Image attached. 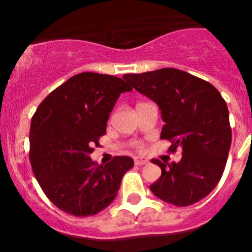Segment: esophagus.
<instances>
[{
  "mask_svg": "<svg viewBox=\"0 0 252 252\" xmlns=\"http://www.w3.org/2000/svg\"><path fill=\"white\" fill-rule=\"evenodd\" d=\"M147 158H145V157H135V159H134V163L136 164V166H144V164L147 163Z\"/></svg>",
  "mask_w": 252,
  "mask_h": 252,
  "instance_id": "obj_1",
  "label": "esophagus"
}]
</instances>
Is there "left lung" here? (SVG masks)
I'll list each match as a JSON object with an SVG mask.
<instances>
[{"mask_svg": "<svg viewBox=\"0 0 252 252\" xmlns=\"http://www.w3.org/2000/svg\"><path fill=\"white\" fill-rule=\"evenodd\" d=\"M136 91L157 103L164 126L161 139L171 152L183 150L179 162L162 163L151 191L175 206H190L207 196L222 178L232 144L227 103L208 81L175 68L123 75Z\"/></svg>", "mask_w": 252, "mask_h": 252, "instance_id": "1", "label": "left lung"}]
</instances>
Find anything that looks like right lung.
Segmentation results:
<instances>
[{
	"mask_svg": "<svg viewBox=\"0 0 252 252\" xmlns=\"http://www.w3.org/2000/svg\"><path fill=\"white\" fill-rule=\"evenodd\" d=\"M131 90L121 78L85 72L68 79L39 105L30 126L29 158L40 187L60 210L86 217L116 199L133 158L116 156L102 166L90 154L105 135L117 98Z\"/></svg>",
	"mask_w": 252,
	"mask_h": 252,
	"instance_id": "add662e5",
	"label": "right lung"
}]
</instances>
